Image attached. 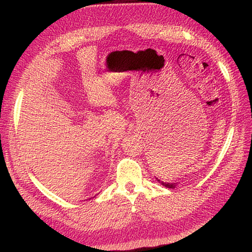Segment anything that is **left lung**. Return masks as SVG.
Instances as JSON below:
<instances>
[{
    "label": "left lung",
    "instance_id": "8db88e82",
    "mask_svg": "<svg viewBox=\"0 0 252 252\" xmlns=\"http://www.w3.org/2000/svg\"><path fill=\"white\" fill-rule=\"evenodd\" d=\"M157 180L159 181V183H161L162 186H164L165 188H169V189H174V188L177 187V183H171V182H163V181L159 180V179H158V178H157Z\"/></svg>",
    "mask_w": 252,
    "mask_h": 252
}]
</instances>
